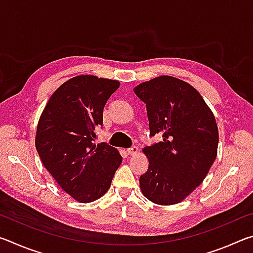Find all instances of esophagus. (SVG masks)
Wrapping results in <instances>:
<instances>
[{
  "label": "esophagus",
  "mask_w": 253,
  "mask_h": 253,
  "mask_svg": "<svg viewBox=\"0 0 253 253\" xmlns=\"http://www.w3.org/2000/svg\"><path fill=\"white\" fill-rule=\"evenodd\" d=\"M137 151H138V148H137V146H131V147H129L127 149V153H128V155H134V154H136L137 153Z\"/></svg>",
  "instance_id": "1"
}]
</instances>
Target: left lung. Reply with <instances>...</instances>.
Returning <instances> with one entry per match:
<instances>
[{"mask_svg": "<svg viewBox=\"0 0 253 253\" xmlns=\"http://www.w3.org/2000/svg\"><path fill=\"white\" fill-rule=\"evenodd\" d=\"M134 91L146 104L149 136L161 135L160 143L144 148L148 169L139 177L140 190L156 204H176L203 182L215 161V118L198 90L174 77H157Z\"/></svg>", "mask_w": 253, "mask_h": 253, "instance_id": "1", "label": "left lung"}]
</instances>
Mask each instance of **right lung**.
<instances>
[{
	"label": "right lung",
	"instance_id": "obj_1",
	"mask_svg": "<svg viewBox=\"0 0 253 253\" xmlns=\"http://www.w3.org/2000/svg\"><path fill=\"white\" fill-rule=\"evenodd\" d=\"M118 87L117 80L77 76L52 93L38 124L36 147L44 168L79 202L101 198L122 164L116 148L95 143L104 107Z\"/></svg>",
	"mask_w": 253,
	"mask_h": 253
}]
</instances>
